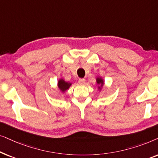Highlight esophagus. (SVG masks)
<instances>
[{
    "label": "esophagus",
    "instance_id": "1",
    "mask_svg": "<svg viewBox=\"0 0 158 158\" xmlns=\"http://www.w3.org/2000/svg\"><path fill=\"white\" fill-rule=\"evenodd\" d=\"M78 82H79L80 84H84L85 83V80L84 78H81V79H79Z\"/></svg>",
    "mask_w": 158,
    "mask_h": 158
}]
</instances>
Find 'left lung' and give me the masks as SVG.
<instances>
[{"mask_svg": "<svg viewBox=\"0 0 158 158\" xmlns=\"http://www.w3.org/2000/svg\"><path fill=\"white\" fill-rule=\"evenodd\" d=\"M96 83H97V84H98V85H99L98 89L101 90V88H102L103 84H104V81H103V80L101 78V77H98L96 78Z\"/></svg>", "mask_w": 158, "mask_h": 158, "instance_id": "1", "label": "left lung"}]
</instances>
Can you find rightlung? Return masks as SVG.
<instances>
[{
	"mask_svg": "<svg viewBox=\"0 0 158 158\" xmlns=\"http://www.w3.org/2000/svg\"><path fill=\"white\" fill-rule=\"evenodd\" d=\"M71 85H72V83L64 81V80L62 78L60 79L57 83V87L60 89V91L62 93L65 92L67 90L69 89V88L70 87Z\"/></svg>",
	"mask_w": 158,
	"mask_h": 158,
	"instance_id": "obj_1",
	"label": "right lung"
}]
</instances>
